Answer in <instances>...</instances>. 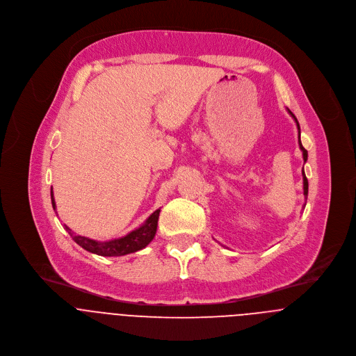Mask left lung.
Returning <instances> with one entry per match:
<instances>
[{"label":"left lung","mask_w":356,"mask_h":356,"mask_svg":"<svg viewBox=\"0 0 356 356\" xmlns=\"http://www.w3.org/2000/svg\"><path fill=\"white\" fill-rule=\"evenodd\" d=\"M286 111H288V114L293 118V121H295V124H296V128H298V145H299V149H300V152H302V156H303V161L306 163L307 161V152L305 150V147L302 146V142H300V128H299V122H298V120L295 118V115L286 108ZM302 178H303V196H305V199H307V189H309V185H307V179H306V175H305V171H302Z\"/></svg>","instance_id":"left-lung-1"}]
</instances>
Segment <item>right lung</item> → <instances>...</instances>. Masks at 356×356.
<instances>
[{
    "label": "right lung",
    "mask_w": 356,
    "mask_h": 356,
    "mask_svg": "<svg viewBox=\"0 0 356 356\" xmlns=\"http://www.w3.org/2000/svg\"><path fill=\"white\" fill-rule=\"evenodd\" d=\"M51 203H53V209L57 210L53 191H51ZM159 216H160V209L153 211L140 227L132 229L124 236L113 238L108 241H99V239H92L82 235H74L72 229L67 225H65V229L79 246H82L85 250L90 253H95L99 256H107V257L125 256V254L135 253L138 250L145 249L153 241L157 232Z\"/></svg>",
    "instance_id": "1"
}]
</instances>
